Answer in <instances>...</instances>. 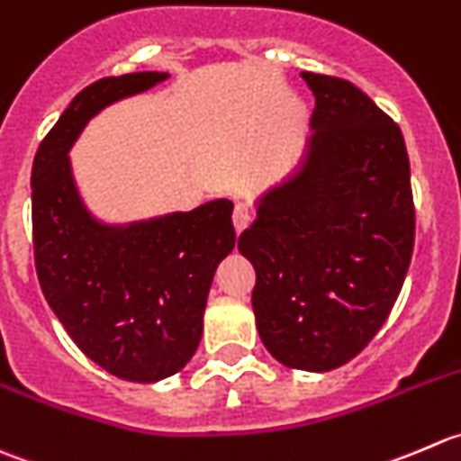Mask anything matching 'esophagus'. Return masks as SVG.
Here are the masks:
<instances>
[{"mask_svg":"<svg viewBox=\"0 0 461 461\" xmlns=\"http://www.w3.org/2000/svg\"><path fill=\"white\" fill-rule=\"evenodd\" d=\"M250 221H253V212L249 211V206H244V203H237L235 211H232V224H235V230L237 232L246 230L250 226Z\"/></svg>","mask_w":461,"mask_h":461,"instance_id":"obj_1","label":"esophagus"}]
</instances>
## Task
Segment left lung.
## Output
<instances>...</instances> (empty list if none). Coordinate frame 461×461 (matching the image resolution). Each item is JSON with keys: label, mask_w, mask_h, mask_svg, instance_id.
I'll list each match as a JSON object with an SVG mask.
<instances>
[{"label": "left lung", "mask_w": 461, "mask_h": 461, "mask_svg": "<svg viewBox=\"0 0 461 461\" xmlns=\"http://www.w3.org/2000/svg\"><path fill=\"white\" fill-rule=\"evenodd\" d=\"M316 95L303 166L268 190L237 249L255 268L262 343L286 367L330 372L384 327L414 246L399 125L357 85L303 71Z\"/></svg>", "instance_id": "8db88e82"}]
</instances>
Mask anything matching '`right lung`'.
<instances>
[{
	"instance_id": "add662e5",
	"label": "right lung",
	"mask_w": 461,
	"mask_h": 461,
	"mask_svg": "<svg viewBox=\"0 0 461 461\" xmlns=\"http://www.w3.org/2000/svg\"><path fill=\"white\" fill-rule=\"evenodd\" d=\"M167 74L100 77L40 143L31 172L35 271L67 334L109 375L152 384L193 358L215 268L235 246L232 203L215 199L125 229L103 226L76 193L67 152L91 116Z\"/></svg>"
}]
</instances>
